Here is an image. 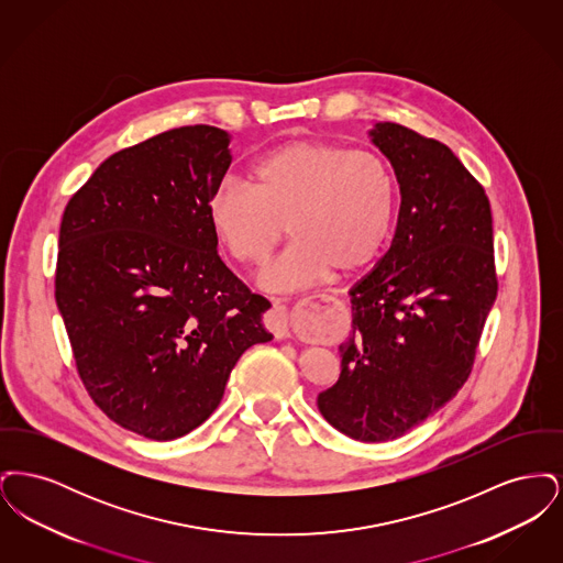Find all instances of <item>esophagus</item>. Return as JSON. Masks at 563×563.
I'll return each instance as SVG.
<instances>
[{
  "label": "esophagus",
  "mask_w": 563,
  "mask_h": 563,
  "mask_svg": "<svg viewBox=\"0 0 563 563\" xmlns=\"http://www.w3.org/2000/svg\"><path fill=\"white\" fill-rule=\"evenodd\" d=\"M266 324H268L269 331H272L278 340L291 335V333H289V322H287V308L280 306V303H276V306L269 310L268 317H266Z\"/></svg>",
  "instance_id": "1"
}]
</instances>
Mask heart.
<instances>
[{
	"instance_id": "b5f03b06",
	"label": "heart",
	"mask_w": 563,
	"mask_h": 563,
	"mask_svg": "<svg viewBox=\"0 0 563 563\" xmlns=\"http://www.w3.org/2000/svg\"><path fill=\"white\" fill-rule=\"evenodd\" d=\"M217 241L241 264H262L289 225L294 244L260 274L268 291H297L379 255L397 217L390 164L372 150L322 139L285 143L251 166V186L223 181L209 198Z\"/></svg>"
}]
</instances>
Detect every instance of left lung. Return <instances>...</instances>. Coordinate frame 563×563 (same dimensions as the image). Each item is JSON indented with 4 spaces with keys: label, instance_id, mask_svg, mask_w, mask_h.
<instances>
[{
    "label": "left lung",
    "instance_id": "8db88e82",
    "mask_svg": "<svg viewBox=\"0 0 563 563\" xmlns=\"http://www.w3.org/2000/svg\"><path fill=\"white\" fill-rule=\"evenodd\" d=\"M369 136L395 168L399 219L390 249L350 289L342 374L317 405L333 429L377 443L454 399L498 280L489 200L454 152L395 122H377Z\"/></svg>",
    "mask_w": 563,
    "mask_h": 563
}]
</instances>
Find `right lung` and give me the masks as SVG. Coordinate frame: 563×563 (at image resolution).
<instances>
[{"mask_svg": "<svg viewBox=\"0 0 563 563\" xmlns=\"http://www.w3.org/2000/svg\"><path fill=\"white\" fill-rule=\"evenodd\" d=\"M232 136L181 126L103 162L65 207L56 306L101 411L173 441L223 399L242 352L272 340L269 301L217 255L209 198Z\"/></svg>", "mask_w": 563, "mask_h": 563, "instance_id": "obj_1", "label": "right lung"}]
</instances>
